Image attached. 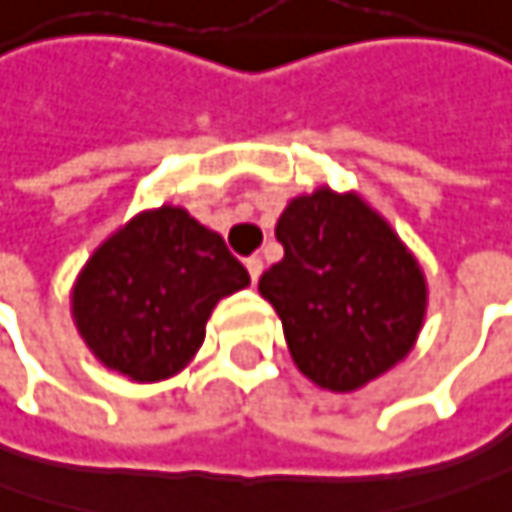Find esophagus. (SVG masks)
Instances as JSON below:
<instances>
[{"label": "esophagus", "instance_id": "34e87169", "mask_svg": "<svg viewBox=\"0 0 512 512\" xmlns=\"http://www.w3.org/2000/svg\"><path fill=\"white\" fill-rule=\"evenodd\" d=\"M244 265H247V274L253 282H259V276H262V259L259 256H250V259H244Z\"/></svg>", "mask_w": 512, "mask_h": 512}]
</instances>
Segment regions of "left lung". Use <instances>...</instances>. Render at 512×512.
I'll return each mask as SVG.
<instances>
[{"label":"left lung","instance_id":"obj_1","mask_svg":"<svg viewBox=\"0 0 512 512\" xmlns=\"http://www.w3.org/2000/svg\"><path fill=\"white\" fill-rule=\"evenodd\" d=\"M285 247L259 291L282 320L294 364L329 390H358L402 361L422 326L417 259L355 195L317 189L288 203Z\"/></svg>","mask_w":512,"mask_h":512}]
</instances>
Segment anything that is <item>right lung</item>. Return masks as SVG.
<instances>
[{
	"label": "right lung",
	"mask_w": 512,
	"mask_h": 512,
	"mask_svg": "<svg viewBox=\"0 0 512 512\" xmlns=\"http://www.w3.org/2000/svg\"><path fill=\"white\" fill-rule=\"evenodd\" d=\"M250 285L224 238L163 206L107 238L75 282L72 311L90 349L133 382H160L201 349L215 303Z\"/></svg>",
	"instance_id": "add662e5"
}]
</instances>
